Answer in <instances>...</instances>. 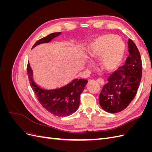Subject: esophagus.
Masks as SVG:
<instances>
[{"mask_svg": "<svg viewBox=\"0 0 152 152\" xmlns=\"http://www.w3.org/2000/svg\"><path fill=\"white\" fill-rule=\"evenodd\" d=\"M97 82H98L99 84H100L101 85H103L104 84V81L103 79H101V78H99V79H97Z\"/></svg>", "mask_w": 152, "mask_h": 152, "instance_id": "esophagus-1", "label": "esophagus"}]
</instances>
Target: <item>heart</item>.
Here are the masks:
<instances>
[{
  "label": "heart",
  "mask_w": 152,
  "mask_h": 152,
  "mask_svg": "<svg viewBox=\"0 0 152 152\" xmlns=\"http://www.w3.org/2000/svg\"><path fill=\"white\" fill-rule=\"evenodd\" d=\"M125 49V44L120 38L113 35H104L91 42L87 56L91 59L102 56L101 66L106 70L113 71L121 65Z\"/></svg>",
  "instance_id": "obj_1"
}]
</instances>
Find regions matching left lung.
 <instances>
[{
  "label": "left lung",
  "mask_w": 152,
  "mask_h": 152,
  "mask_svg": "<svg viewBox=\"0 0 152 152\" xmlns=\"http://www.w3.org/2000/svg\"><path fill=\"white\" fill-rule=\"evenodd\" d=\"M129 56L125 65L119 67L108 79L99 96V104L104 111L121 112L134 98L142 75V62L138 49L131 39L128 40Z\"/></svg>",
  "instance_id": "8db88e82"
}]
</instances>
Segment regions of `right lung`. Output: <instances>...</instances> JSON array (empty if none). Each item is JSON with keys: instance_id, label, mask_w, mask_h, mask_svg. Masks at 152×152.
Wrapping results in <instances>:
<instances>
[{"instance_id": "add662e5", "label": "right lung", "mask_w": 152, "mask_h": 152, "mask_svg": "<svg viewBox=\"0 0 152 152\" xmlns=\"http://www.w3.org/2000/svg\"><path fill=\"white\" fill-rule=\"evenodd\" d=\"M61 34V32L52 33L40 39L37 41L31 49L41 44L50 42L52 39ZM27 73L30 84L39 102L49 112L58 117H66L75 113L79 108L80 95L85 89L87 80L75 79L67 85L59 88L44 89L34 82L33 72L29 62L27 65Z\"/></svg>"}]
</instances>
